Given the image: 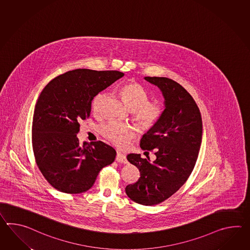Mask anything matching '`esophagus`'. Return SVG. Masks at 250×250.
I'll return each mask as SVG.
<instances>
[{"label": "esophagus", "mask_w": 250, "mask_h": 250, "mask_svg": "<svg viewBox=\"0 0 250 250\" xmlns=\"http://www.w3.org/2000/svg\"><path fill=\"white\" fill-rule=\"evenodd\" d=\"M116 161L124 163V164L127 163L126 156H125V154L122 153V152H117V156H116Z\"/></svg>", "instance_id": "34e87169"}]
</instances>
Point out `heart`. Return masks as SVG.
Listing matches in <instances>:
<instances>
[{
    "instance_id": "obj_1",
    "label": "heart",
    "mask_w": 250,
    "mask_h": 250,
    "mask_svg": "<svg viewBox=\"0 0 250 250\" xmlns=\"http://www.w3.org/2000/svg\"><path fill=\"white\" fill-rule=\"evenodd\" d=\"M120 95L143 127H152L160 121L164 112L163 105L159 102H150L149 92L141 84L133 82L124 84L120 89ZM105 98V93L100 92L91 100V108L95 115L101 114ZM101 133L118 148H125L130 140L135 136L133 128L116 121L105 124L101 127Z\"/></svg>"
}]
</instances>
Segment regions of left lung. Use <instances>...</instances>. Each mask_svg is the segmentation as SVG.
Instances as JSON below:
<instances>
[{
	"instance_id": "1",
	"label": "left lung",
	"mask_w": 250,
	"mask_h": 250,
	"mask_svg": "<svg viewBox=\"0 0 250 250\" xmlns=\"http://www.w3.org/2000/svg\"><path fill=\"white\" fill-rule=\"evenodd\" d=\"M157 86L164 98V112L160 121L141 139L143 150L156 149V160L128 154L141 177L128 185L125 193L133 202L154 206L180 188L194 169L199 153L203 125L194 99L177 82L166 77H145Z\"/></svg>"
}]
</instances>
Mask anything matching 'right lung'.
Listing matches in <instances>:
<instances>
[{
	"label": "right lung",
	"mask_w": 250,
	"mask_h": 250,
	"mask_svg": "<svg viewBox=\"0 0 250 250\" xmlns=\"http://www.w3.org/2000/svg\"><path fill=\"white\" fill-rule=\"evenodd\" d=\"M125 74L117 71L75 69L53 79L36 104L32 122L34 155L44 178L67 194L89 190L117 152L103 142L77 137L80 122L89 117L91 100Z\"/></svg>",
	"instance_id": "1"
}]
</instances>
